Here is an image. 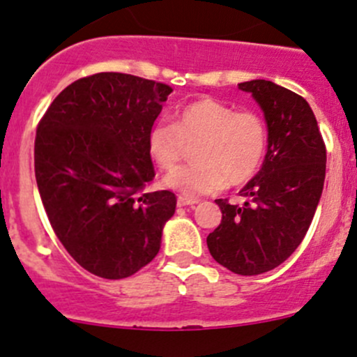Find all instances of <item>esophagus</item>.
<instances>
[{
  "label": "esophagus",
  "instance_id": "1",
  "mask_svg": "<svg viewBox=\"0 0 357 357\" xmlns=\"http://www.w3.org/2000/svg\"><path fill=\"white\" fill-rule=\"evenodd\" d=\"M197 199H188V197H178V205L179 207H188V205H195L197 204Z\"/></svg>",
  "mask_w": 357,
  "mask_h": 357
}]
</instances>
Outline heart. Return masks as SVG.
<instances>
[{
    "label": "heart",
    "instance_id": "obj_1",
    "mask_svg": "<svg viewBox=\"0 0 357 357\" xmlns=\"http://www.w3.org/2000/svg\"><path fill=\"white\" fill-rule=\"evenodd\" d=\"M268 126L254 110L215 98H200L179 107L174 122L160 119L149 131V153L164 171L174 169L193 146V164L165 176V185L188 199L222 186H242L261 169L268 152Z\"/></svg>",
    "mask_w": 357,
    "mask_h": 357
}]
</instances>
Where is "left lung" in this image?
<instances>
[{"mask_svg": "<svg viewBox=\"0 0 357 357\" xmlns=\"http://www.w3.org/2000/svg\"><path fill=\"white\" fill-rule=\"evenodd\" d=\"M264 110L268 153L243 186V205L215 204L221 225L207 236L212 257L229 271L254 276L285 262L314 218L326 171V146L309 103L271 81L240 82Z\"/></svg>", "mask_w": 357, "mask_h": 357, "instance_id": "1", "label": "left lung"}]
</instances>
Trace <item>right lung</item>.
<instances>
[{
  "label": "right lung",
  "mask_w": 357,
  "mask_h": 357,
  "mask_svg": "<svg viewBox=\"0 0 357 357\" xmlns=\"http://www.w3.org/2000/svg\"><path fill=\"white\" fill-rule=\"evenodd\" d=\"M171 86L121 72L68 84L39 121L34 172L56 238L79 266L121 280L145 268L176 211L155 178L149 131Z\"/></svg>",
  "instance_id": "obj_1"
}]
</instances>
